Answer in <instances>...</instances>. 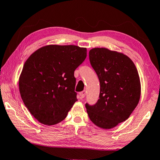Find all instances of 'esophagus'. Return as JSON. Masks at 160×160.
Returning a JSON list of instances; mask_svg holds the SVG:
<instances>
[{
  "label": "esophagus",
  "mask_w": 160,
  "mask_h": 160,
  "mask_svg": "<svg viewBox=\"0 0 160 160\" xmlns=\"http://www.w3.org/2000/svg\"><path fill=\"white\" fill-rule=\"evenodd\" d=\"M80 97L81 98H84V97H85V95H86V91L85 90H84V91H82V92H81L80 93Z\"/></svg>",
  "instance_id": "34e87169"
}]
</instances>
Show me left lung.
Masks as SVG:
<instances>
[{"instance_id": "obj_1", "label": "left lung", "mask_w": 160, "mask_h": 160, "mask_svg": "<svg viewBox=\"0 0 160 160\" xmlns=\"http://www.w3.org/2000/svg\"><path fill=\"white\" fill-rule=\"evenodd\" d=\"M91 66L100 82L99 99L85 104L92 122L103 129L114 128L129 118L138 104L141 85L133 62L122 53L107 48L89 51Z\"/></svg>"}]
</instances>
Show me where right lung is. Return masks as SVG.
Here are the masks:
<instances>
[{
    "instance_id": "right-lung-1",
    "label": "right lung",
    "mask_w": 160,
    "mask_h": 160,
    "mask_svg": "<svg viewBox=\"0 0 160 160\" xmlns=\"http://www.w3.org/2000/svg\"><path fill=\"white\" fill-rule=\"evenodd\" d=\"M87 48L47 45L31 54L19 78V90L31 114L42 124L64 120L77 101L74 71L85 61Z\"/></svg>"
}]
</instances>
